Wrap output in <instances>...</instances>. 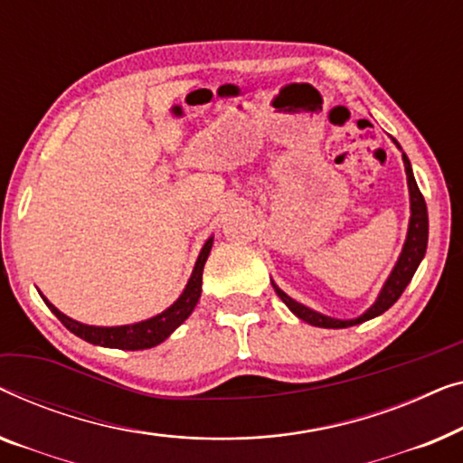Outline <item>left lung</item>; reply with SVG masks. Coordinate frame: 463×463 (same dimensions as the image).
<instances>
[{"instance_id": "obj_1", "label": "left lung", "mask_w": 463, "mask_h": 463, "mask_svg": "<svg viewBox=\"0 0 463 463\" xmlns=\"http://www.w3.org/2000/svg\"><path fill=\"white\" fill-rule=\"evenodd\" d=\"M396 148L402 153V148L399 142L392 138ZM402 164H405V174H407V186H409V210H411V216H409V229H407V239L402 243L401 256L396 260L392 272L386 279V283L382 285L380 294H377L375 302L369 306L367 310L363 312L361 317L354 318H335V317H327L323 312H317L308 308V306L296 302L294 298H289L285 291L279 288V285L272 281V288H275L277 296L283 299L285 306L294 312L298 318H302L308 325H315V327H325V329H344V327H353V325H359L369 321V318L380 317L382 312H386L390 306H392L396 299L401 298L402 291L418 270V266L421 260L426 256V247H428V210H426V201L421 197L418 182H415L411 164H409L407 155L402 153Z\"/></svg>"}]
</instances>
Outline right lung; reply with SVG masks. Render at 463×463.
<instances>
[{"label":"right lung","mask_w":463,"mask_h":463,"mask_svg":"<svg viewBox=\"0 0 463 463\" xmlns=\"http://www.w3.org/2000/svg\"><path fill=\"white\" fill-rule=\"evenodd\" d=\"M213 245V237H210L201 247L197 262H194L193 275L188 279L184 291H182L180 298L175 302L165 308L159 315H155L151 318H145V321L132 323V325H117V327H99V325H86L75 321L67 315H62L61 310L56 308L54 304L50 302L43 294L42 299L45 306L54 312L64 327H67L71 334H75L81 340H86L94 346H104V348H119V350H145V348H153L167 340L169 335L174 334L175 329L180 327L182 323L191 317V312L197 306L199 298H201V283H203V266L207 262V256H210Z\"/></svg>","instance_id":"right-lung-1"}]
</instances>
